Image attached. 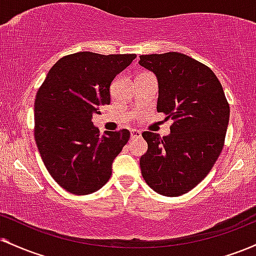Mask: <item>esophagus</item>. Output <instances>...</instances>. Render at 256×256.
<instances>
[{"mask_svg":"<svg viewBox=\"0 0 256 256\" xmlns=\"http://www.w3.org/2000/svg\"><path fill=\"white\" fill-rule=\"evenodd\" d=\"M140 137V132L138 130H132L131 131V140H134V138Z\"/></svg>","mask_w":256,"mask_h":256,"instance_id":"34e87169","label":"esophagus"}]
</instances>
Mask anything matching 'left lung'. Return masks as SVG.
Returning <instances> with one entry per match:
<instances>
[{"label":"left lung","instance_id":"8db88e82","mask_svg":"<svg viewBox=\"0 0 256 256\" xmlns=\"http://www.w3.org/2000/svg\"><path fill=\"white\" fill-rule=\"evenodd\" d=\"M140 58L158 78V112L173 120L168 136L142 134L148 143L140 160L142 176L160 195L180 196L204 180L218 160L230 106L216 76L195 58L176 52Z\"/></svg>","mask_w":256,"mask_h":256}]
</instances>
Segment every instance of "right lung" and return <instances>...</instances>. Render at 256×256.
<instances>
[{
  "mask_svg": "<svg viewBox=\"0 0 256 256\" xmlns=\"http://www.w3.org/2000/svg\"><path fill=\"white\" fill-rule=\"evenodd\" d=\"M136 54L79 52L61 58L46 74L34 100V140L54 180L74 195L98 192L110 180L112 162L130 131L100 134L92 116L110 104L116 76Z\"/></svg>",
  "mask_w": 256,
  "mask_h": 256,
  "instance_id": "right-lung-1",
  "label": "right lung"
}]
</instances>
